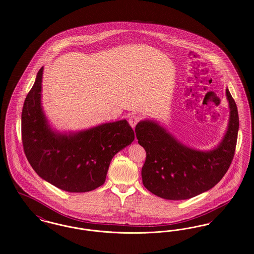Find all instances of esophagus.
Here are the masks:
<instances>
[{
	"instance_id": "obj_1",
	"label": "esophagus",
	"mask_w": 254,
	"mask_h": 254,
	"mask_svg": "<svg viewBox=\"0 0 254 254\" xmlns=\"http://www.w3.org/2000/svg\"><path fill=\"white\" fill-rule=\"evenodd\" d=\"M140 121V117L139 116H137V115H131L130 117H129V124L131 125V127L132 128H134L135 127V125L138 123V121Z\"/></svg>"
}]
</instances>
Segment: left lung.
Here are the masks:
<instances>
[{"mask_svg": "<svg viewBox=\"0 0 254 254\" xmlns=\"http://www.w3.org/2000/svg\"><path fill=\"white\" fill-rule=\"evenodd\" d=\"M230 115L221 143L211 151H198L179 142L154 121L135 126L138 143L146 151L141 169L143 186L162 199L187 200L215 187L233 160L239 130L238 110L227 89Z\"/></svg>", "mask_w": 254, "mask_h": 254, "instance_id": "obj_1", "label": "left lung"}]
</instances>
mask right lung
<instances>
[{
    "instance_id": "obj_1",
    "label": "right lung",
    "mask_w": 254,
    "mask_h": 254,
    "mask_svg": "<svg viewBox=\"0 0 254 254\" xmlns=\"http://www.w3.org/2000/svg\"><path fill=\"white\" fill-rule=\"evenodd\" d=\"M43 67L22 112V141L28 162L43 180L67 192H88L105 183L110 162L134 139L126 120L78 133L50 127L41 106Z\"/></svg>"
}]
</instances>
